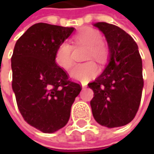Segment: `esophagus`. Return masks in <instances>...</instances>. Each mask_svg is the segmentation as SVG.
Wrapping results in <instances>:
<instances>
[{
	"mask_svg": "<svg viewBox=\"0 0 154 154\" xmlns=\"http://www.w3.org/2000/svg\"><path fill=\"white\" fill-rule=\"evenodd\" d=\"M85 87H86V85H85V84H82V88H85Z\"/></svg>",
	"mask_w": 154,
	"mask_h": 154,
	"instance_id": "34e87169",
	"label": "esophagus"
}]
</instances>
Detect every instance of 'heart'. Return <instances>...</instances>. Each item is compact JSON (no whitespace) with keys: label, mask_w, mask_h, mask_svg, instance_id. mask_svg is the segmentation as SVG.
<instances>
[{"label":"heart","mask_w":154,"mask_h":154,"mask_svg":"<svg viewBox=\"0 0 154 154\" xmlns=\"http://www.w3.org/2000/svg\"><path fill=\"white\" fill-rule=\"evenodd\" d=\"M102 34L98 31L86 27L80 30L74 37L78 45L87 46L86 59L94 58L97 61H103L107 54V48L102 42ZM73 48L68 42H63L58 46L55 56L56 62L64 69H69L74 61L72 57ZM71 77L78 81H86L94 78L98 74V67L93 62L77 64L71 71Z\"/></svg>","instance_id":"1"}]
</instances>
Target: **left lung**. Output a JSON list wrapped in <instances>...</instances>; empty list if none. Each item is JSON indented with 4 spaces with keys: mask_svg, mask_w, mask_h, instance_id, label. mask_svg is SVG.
I'll use <instances>...</instances> for the list:
<instances>
[{
    "mask_svg": "<svg viewBox=\"0 0 154 154\" xmlns=\"http://www.w3.org/2000/svg\"><path fill=\"white\" fill-rule=\"evenodd\" d=\"M94 26L104 34L109 50V63L94 81L91 100L93 117L102 126H124L139 109L144 80L142 61L133 38L120 27L105 22Z\"/></svg>",
    "mask_w": 154,
    "mask_h": 154,
    "instance_id": "8db88e82",
    "label": "left lung"
}]
</instances>
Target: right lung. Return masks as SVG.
<instances>
[{
  "label": "right lung",
  "instance_id": "obj_1",
  "mask_svg": "<svg viewBox=\"0 0 154 154\" xmlns=\"http://www.w3.org/2000/svg\"><path fill=\"white\" fill-rule=\"evenodd\" d=\"M74 30L35 24L17 40L11 58L19 110L28 124L44 133H53L68 123L71 106L82 89L55 60L58 46Z\"/></svg>",
  "mask_w": 154,
  "mask_h": 154
}]
</instances>
